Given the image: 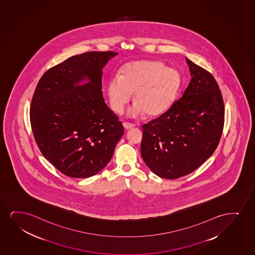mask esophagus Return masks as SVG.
Wrapping results in <instances>:
<instances>
[{
	"label": "esophagus",
	"instance_id": "1",
	"mask_svg": "<svg viewBox=\"0 0 255 255\" xmlns=\"http://www.w3.org/2000/svg\"><path fill=\"white\" fill-rule=\"evenodd\" d=\"M123 126H124V127H125V129H131V128H133L134 127V125L133 124H130V123H127L125 122L124 124H123Z\"/></svg>",
	"mask_w": 255,
	"mask_h": 255
}]
</instances>
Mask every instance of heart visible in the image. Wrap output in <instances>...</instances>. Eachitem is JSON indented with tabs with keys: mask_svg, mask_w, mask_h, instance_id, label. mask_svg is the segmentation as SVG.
<instances>
[{
	"mask_svg": "<svg viewBox=\"0 0 255 255\" xmlns=\"http://www.w3.org/2000/svg\"><path fill=\"white\" fill-rule=\"evenodd\" d=\"M182 84L177 70L159 60L131 61L123 66L122 75L113 74L107 83L110 106L115 113H121L131 100L135 91L136 102L129 111L132 118L147 113L157 117L172 106Z\"/></svg>",
	"mask_w": 255,
	"mask_h": 255,
	"instance_id": "1",
	"label": "heart"
}]
</instances>
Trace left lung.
<instances>
[{
  "instance_id": "8db88e82",
  "label": "left lung",
  "mask_w": 255,
  "mask_h": 255,
  "mask_svg": "<svg viewBox=\"0 0 255 255\" xmlns=\"http://www.w3.org/2000/svg\"><path fill=\"white\" fill-rule=\"evenodd\" d=\"M186 61L191 80L182 98L142 126L141 155L162 178H179L202 165L215 152L224 126V103L215 78Z\"/></svg>"
}]
</instances>
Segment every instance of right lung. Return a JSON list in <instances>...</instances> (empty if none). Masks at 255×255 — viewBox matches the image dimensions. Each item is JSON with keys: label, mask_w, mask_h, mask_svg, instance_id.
Segmentation results:
<instances>
[{"label": "right lung", "mask_w": 255, "mask_h": 255, "mask_svg": "<svg viewBox=\"0 0 255 255\" xmlns=\"http://www.w3.org/2000/svg\"><path fill=\"white\" fill-rule=\"evenodd\" d=\"M116 55L108 51L70 57L47 70L33 93L30 122L37 145L70 177L87 178L102 170L124 134L101 91L103 68Z\"/></svg>", "instance_id": "obj_1"}]
</instances>
